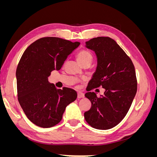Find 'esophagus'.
I'll list each match as a JSON object with an SVG mask.
<instances>
[{"label":"esophagus","instance_id":"esophagus-1","mask_svg":"<svg viewBox=\"0 0 157 157\" xmlns=\"http://www.w3.org/2000/svg\"><path fill=\"white\" fill-rule=\"evenodd\" d=\"M84 94L82 93V92H78L77 93V98H78V99H80V98H84Z\"/></svg>","mask_w":157,"mask_h":157}]
</instances>
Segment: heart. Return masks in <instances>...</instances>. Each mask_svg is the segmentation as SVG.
Here are the masks:
<instances>
[{
	"label": "heart",
	"instance_id": "1",
	"mask_svg": "<svg viewBox=\"0 0 157 157\" xmlns=\"http://www.w3.org/2000/svg\"><path fill=\"white\" fill-rule=\"evenodd\" d=\"M92 54L87 50H82L80 51L77 55V60L80 65L83 64L85 62H92Z\"/></svg>",
	"mask_w": 157,
	"mask_h": 157
}]
</instances>
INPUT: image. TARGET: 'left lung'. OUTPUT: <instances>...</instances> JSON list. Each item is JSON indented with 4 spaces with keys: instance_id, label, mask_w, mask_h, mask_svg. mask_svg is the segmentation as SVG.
Returning a JSON list of instances; mask_svg holds the SVG:
<instances>
[{
    "instance_id": "obj_1",
    "label": "left lung",
    "mask_w": 157,
    "mask_h": 157,
    "mask_svg": "<svg viewBox=\"0 0 157 157\" xmlns=\"http://www.w3.org/2000/svg\"><path fill=\"white\" fill-rule=\"evenodd\" d=\"M86 47L95 52L98 61L88 91L101 86L105 91L100 97L94 92L85 94L92 107L84 113V118L96 129H111L125 117L136 94L134 65L120 46L109 37L94 38L86 42Z\"/></svg>"
}]
</instances>
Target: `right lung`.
Returning <instances> with one entry per match:
<instances>
[{
    "instance_id": "1",
    "label": "right lung",
    "mask_w": 157,
    "mask_h": 157,
    "mask_svg": "<svg viewBox=\"0 0 157 157\" xmlns=\"http://www.w3.org/2000/svg\"><path fill=\"white\" fill-rule=\"evenodd\" d=\"M79 45L78 42L44 37L23 52L16 73L17 99L27 117L35 125L50 128L58 124L66 107L77 99L75 90L57 89L48 77L52 71L61 68Z\"/></svg>"
}]
</instances>
